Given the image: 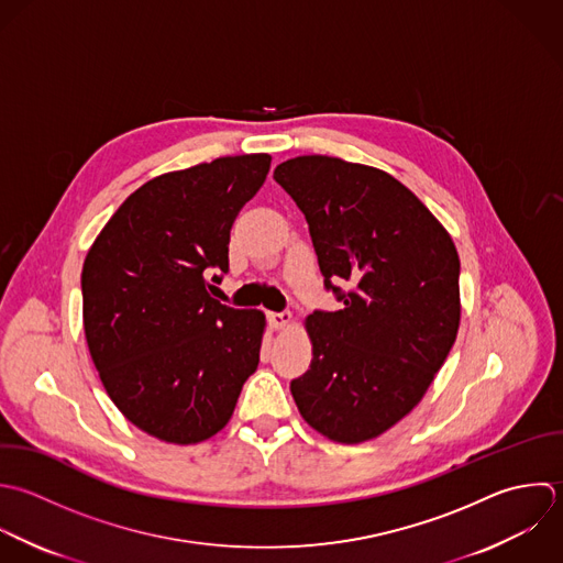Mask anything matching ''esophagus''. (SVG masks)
<instances>
[{
  "label": "esophagus",
  "instance_id": "obj_1",
  "mask_svg": "<svg viewBox=\"0 0 563 563\" xmlns=\"http://www.w3.org/2000/svg\"><path fill=\"white\" fill-rule=\"evenodd\" d=\"M269 322L274 329H285L291 322V311H272Z\"/></svg>",
  "mask_w": 563,
  "mask_h": 563
}]
</instances>
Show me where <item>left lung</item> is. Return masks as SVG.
<instances>
[{"label":"left lung","mask_w":563,"mask_h":563,"mask_svg":"<svg viewBox=\"0 0 563 563\" xmlns=\"http://www.w3.org/2000/svg\"><path fill=\"white\" fill-rule=\"evenodd\" d=\"M274 179L302 210L338 311L307 318L309 371L291 382L302 419L338 443L401 421L448 360L461 322V261L448 230L393 175L300 155ZM346 279L349 290L336 285Z\"/></svg>","instance_id":"8db88e82"}]
</instances>
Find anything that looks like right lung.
<instances>
[{
    "label": "right lung",
    "mask_w": 563,
    "mask_h": 563,
    "mask_svg": "<svg viewBox=\"0 0 563 563\" xmlns=\"http://www.w3.org/2000/svg\"><path fill=\"white\" fill-rule=\"evenodd\" d=\"M267 153L164 173L107 221L80 289L87 346L115 408L177 445L214 437L258 366L265 316L208 294L228 274L230 230L263 186Z\"/></svg>",
    "instance_id": "right-lung-1"
}]
</instances>
